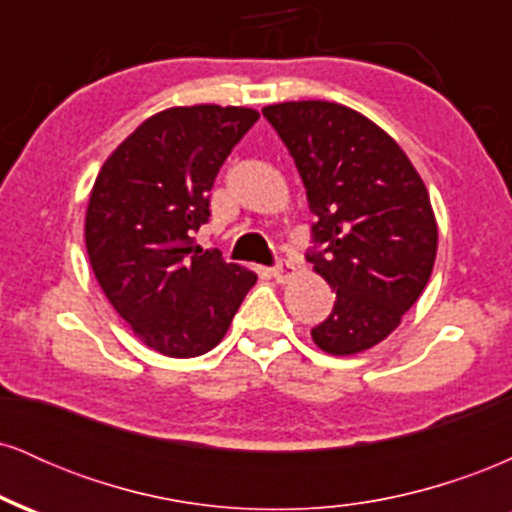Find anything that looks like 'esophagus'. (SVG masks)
I'll return each mask as SVG.
<instances>
[{"label": "esophagus", "mask_w": 512, "mask_h": 512, "mask_svg": "<svg viewBox=\"0 0 512 512\" xmlns=\"http://www.w3.org/2000/svg\"><path fill=\"white\" fill-rule=\"evenodd\" d=\"M293 272H296V267H293V262L286 260V257H279V260H276V264L272 267V276L276 281H281V284H284V281H289Z\"/></svg>", "instance_id": "1"}]
</instances>
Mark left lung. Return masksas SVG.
<instances>
[{"instance_id": "left-lung-1", "label": "left lung", "mask_w": 512, "mask_h": 512, "mask_svg": "<svg viewBox=\"0 0 512 512\" xmlns=\"http://www.w3.org/2000/svg\"><path fill=\"white\" fill-rule=\"evenodd\" d=\"M262 115L315 214L305 260L337 291L313 342L334 356L366 351L395 330L433 272L438 226L424 180L390 134L346 105L291 101Z\"/></svg>"}]
</instances>
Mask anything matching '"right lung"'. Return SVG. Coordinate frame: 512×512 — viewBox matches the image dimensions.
Here are the masks:
<instances>
[{
  "mask_svg": "<svg viewBox=\"0 0 512 512\" xmlns=\"http://www.w3.org/2000/svg\"><path fill=\"white\" fill-rule=\"evenodd\" d=\"M250 108L192 105L142 122L103 163L86 211L93 274L134 334L163 356L221 342L257 276L202 250L209 190L245 132Z\"/></svg>",
  "mask_w": 512,
  "mask_h": 512,
  "instance_id": "add662e5",
  "label": "right lung"
}]
</instances>
